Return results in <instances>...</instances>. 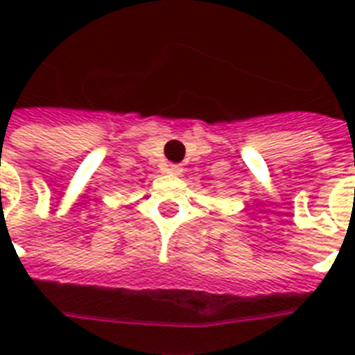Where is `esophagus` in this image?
Here are the masks:
<instances>
[{
    "label": "esophagus",
    "mask_w": 355,
    "mask_h": 355,
    "mask_svg": "<svg viewBox=\"0 0 355 355\" xmlns=\"http://www.w3.org/2000/svg\"><path fill=\"white\" fill-rule=\"evenodd\" d=\"M167 171H169V173H173V175H178V173L182 171V167H180V166H177V164H171V166L167 167Z\"/></svg>",
    "instance_id": "34e87169"
}]
</instances>
